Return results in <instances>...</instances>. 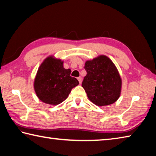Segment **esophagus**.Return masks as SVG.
Masks as SVG:
<instances>
[{"label":"esophagus","mask_w":156,"mask_h":156,"mask_svg":"<svg viewBox=\"0 0 156 156\" xmlns=\"http://www.w3.org/2000/svg\"><path fill=\"white\" fill-rule=\"evenodd\" d=\"M77 80L79 81V82H80V83L81 84V82H82V78H81V76H80V77H78Z\"/></svg>","instance_id":"obj_1"}]
</instances>
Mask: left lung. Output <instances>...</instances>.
<instances>
[{
	"instance_id": "left-lung-1",
	"label": "left lung",
	"mask_w": 156,
	"mask_h": 156,
	"mask_svg": "<svg viewBox=\"0 0 156 156\" xmlns=\"http://www.w3.org/2000/svg\"><path fill=\"white\" fill-rule=\"evenodd\" d=\"M84 68L87 75L82 87L90 101L98 106L115 103L121 95L122 80L112 61L102 55L86 61Z\"/></svg>"
}]
</instances>
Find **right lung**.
Masks as SVG:
<instances>
[{
	"mask_svg": "<svg viewBox=\"0 0 156 156\" xmlns=\"http://www.w3.org/2000/svg\"><path fill=\"white\" fill-rule=\"evenodd\" d=\"M64 62L48 56L40 66L34 80V90L40 101L52 105H58L68 97L71 90L79 84L70 76L71 70L64 68Z\"/></svg>",
	"mask_w": 156,
	"mask_h": 156,
	"instance_id": "add662e5",
	"label": "right lung"
}]
</instances>
